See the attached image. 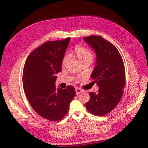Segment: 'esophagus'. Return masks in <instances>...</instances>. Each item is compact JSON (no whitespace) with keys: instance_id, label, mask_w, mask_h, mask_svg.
<instances>
[{"instance_id":"1","label":"esophagus","mask_w":148,"mask_h":148,"mask_svg":"<svg viewBox=\"0 0 148 148\" xmlns=\"http://www.w3.org/2000/svg\"><path fill=\"white\" fill-rule=\"evenodd\" d=\"M75 91H76V94H77V95H79V94H80V93L83 92V90L80 88H75Z\"/></svg>"}]
</instances>
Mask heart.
I'll use <instances>...</instances> for the list:
<instances>
[{
    "instance_id": "1",
    "label": "heart",
    "mask_w": 148,
    "mask_h": 148,
    "mask_svg": "<svg viewBox=\"0 0 148 148\" xmlns=\"http://www.w3.org/2000/svg\"><path fill=\"white\" fill-rule=\"evenodd\" d=\"M75 53L79 60L82 64L84 62H90L91 63L93 60V55L92 52L86 47L78 46L75 49ZM70 59V55L66 53L63 57L62 61V65L65 66Z\"/></svg>"
}]
</instances>
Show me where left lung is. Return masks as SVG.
Segmentation results:
<instances>
[{
	"label": "left lung",
	"mask_w": 148,
	"mask_h": 148,
	"mask_svg": "<svg viewBox=\"0 0 148 148\" xmlns=\"http://www.w3.org/2000/svg\"><path fill=\"white\" fill-rule=\"evenodd\" d=\"M83 39L96 53L91 77L99 88L97 93L89 92L90 99L85 106L92 114L103 116L112 110L122 98L125 85L124 64L117 49L104 38L91 36Z\"/></svg>",
	"instance_id": "1"
}]
</instances>
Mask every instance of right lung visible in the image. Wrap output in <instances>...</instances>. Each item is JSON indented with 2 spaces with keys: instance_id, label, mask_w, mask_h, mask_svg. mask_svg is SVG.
<instances>
[{
  "instance_id": "right-lung-1",
  "label": "right lung",
  "mask_w": 148,
  "mask_h": 148,
  "mask_svg": "<svg viewBox=\"0 0 148 148\" xmlns=\"http://www.w3.org/2000/svg\"><path fill=\"white\" fill-rule=\"evenodd\" d=\"M70 38L47 41L31 52L23 71V86L31 106L38 115L51 121L64 117L75 95V88H56L58 73Z\"/></svg>"
}]
</instances>
